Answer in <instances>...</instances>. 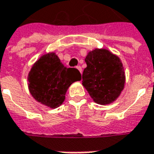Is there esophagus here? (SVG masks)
I'll list each match as a JSON object with an SVG mask.
<instances>
[{
	"label": "esophagus",
	"instance_id": "34e87169",
	"mask_svg": "<svg viewBox=\"0 0 154 154\" xmlns=\"http://www.w3.org/2000/svg\"><path fill=\"white\" fill-rule=\"evenodd\" d=\"M76 68H77V69H78V70L80 71V74H81V73H82V68H81V67H80V66H77Z\"/></svg>",
	"mask_w": 154,
	"mask_h": 154
}]
</instances>
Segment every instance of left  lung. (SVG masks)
<instances>
[{"instance_id":"left-lung-1","label":"left lung","mask_w":154,"mask_h":154,"mask_svg":"<svg viewBox=\"0 0 154 154\" xmlns=\"http://www.w3.org/2000/svg\"><path fill=\"white\" fill-rule=\"evenodd\" d=\"M82 85L97 103H112L122 91L125 75L120 59L109 51L96 49L86 56Z\"/></svg>"}]
</instances>
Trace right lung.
I'll return each mask as SVG.
<instances>
[{
    "label": "right lung",
    "mask_w": 154,
    "mask_h": 154,
    "mask_svg": "<svg viewBox=\"0 0 154 154\" xmlns=\"http://www.w3.org/2000/svg\"><path fill=\"white\" fill-rule=\"evenodd\" d=\"M80 80L77 68L65 67L55 53H50L33 65L28 75V86L38 102L56 108L63 103L69 86Z\"/></svg>",
    "instance_id": "right-lung-1"
}]
</instances>
